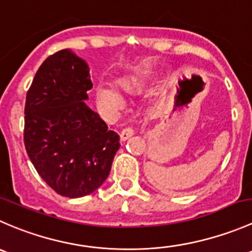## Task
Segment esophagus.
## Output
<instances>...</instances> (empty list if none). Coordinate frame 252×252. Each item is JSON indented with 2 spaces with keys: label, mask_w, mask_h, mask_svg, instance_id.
Instances as JSON below:
<instances>
[{
  "label": "esophagus",
  "mask_w": 252,
  "mask_h": 252,
  "mask_svg": "<svg viewBox=\"0 0 252 252\" xmlns=\"http://www.w3.org/2000/svg\"><path fill=\"white\" fill-rule=\"evenodd\" d=\"M133 129L131 128V127H126V128H124L123 131H121L120 133V138L121 141H127V139L129 138V137L133 136Z\"/></svg>",
  "instance_id": "34e87169"
}]
</instances>
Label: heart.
I'll return each mask as SVG.
<instances>
[{
    "instance_id": "heart-1",
    "label": "heart",
    "mask_w": 252,
    "mask_h": 252,
    "mask_svg": "<svg viewBox=\"0 0 252 252\" xmlns=\"http://www.w3.org/2000/svg\"><path fill=\"white\" fill-rule=\"evenodd\" d=\"M144 79L143 72H136L129 76L119 79V87L127 93L137 91L142 86ZM94 96L98 108L106 115H115L125 105V99L123 94L108 83H98L94 88Z\"/></svg>"
}]
</instances>
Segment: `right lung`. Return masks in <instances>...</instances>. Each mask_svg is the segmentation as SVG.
<instances>
[{"label": "right lung", "instance_id": "add662e5", "mask_svg": "<svg viewBox=\"0 0 252 252\" xmlns=\"http://www.w3.org/2000/svg\"><path fill=\"white\" fill-rule=\"evenodd\" d=\"M92 87L88 63L63 49L42 62L27 93V153L42 180L64 197L100 188L120 148V136L86 104Z\"/></svg>", "mask_w": 252, "mask_h": 252}]
</instances>
